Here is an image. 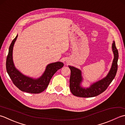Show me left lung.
Segmentation results:
<instances>
[{"instance_id": "8db88e82", "label": "left lung", "mask_w": 125, "mask_h": 125, "mask_svg": "<svg viewBox=\"0 0 125 125\" xmlns=\"http://www.w3.org/2000/svg\"><path fill=\"white\" fill-rule=\"evenodd\" d=\"M112 50L114 55L113 62L111 70L106 77L98 81L90 88H83L81 87L82 78L81 71L73 66H68L71 70V76L70 79V88L71 92L74 95L82 98H91L97 96L104 92L115 78L118 70V60L119 57L118 51L116 47L115 42L112 44Z\"/></svg>"}]
</instances>
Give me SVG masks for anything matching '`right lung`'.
<instances>
[{
    "instance_id": "1",
    "label": "right lung",
    "mask_w": 125,
    "mask_h": 125,
    "mask_svg": "<svg viewBox=\"0 0 125 125\" xmlns=\"http://www.w3.org/2000/svg\"><path fill=\"white\" fill-rule=\"evenodd\" d=\"M17 37L18 35L10 46L6 62L7 72L14 85L20 90L30 93H41L46 90L53 75L58 70L63 67V63L57 62L48 65L43 75L36 80L24 75L15 68L12 59L13 47Z\"/></svg>"
}]
</instances>
